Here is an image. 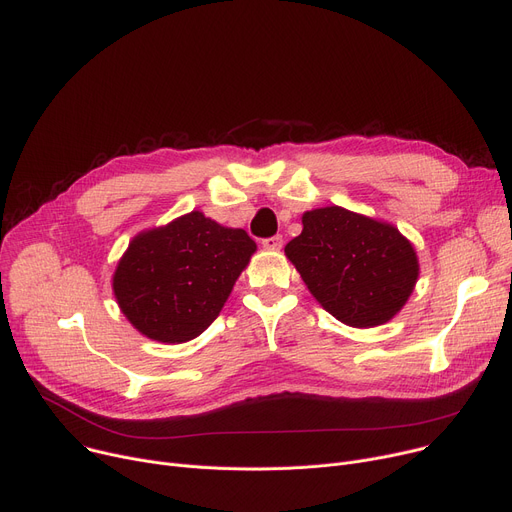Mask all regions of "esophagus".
Here are the masks:
<instances>
[{
    "mask_svg": "<svg viewBox=\"0 0 512 512\" xmlns=\"http://www.w3.org/2000/svg\"><path fill=\"white\" fill-rule=\"evenodd\" d=\"M262 246H264L266 250H281V246H283V237H281V235L266 237V239H262Z\"/></svg>",
    "mask_w": 512,
    "mask_h": 512,
    "instance_id": "obj_1",
    "label": "esophagus"
}]
</instances>
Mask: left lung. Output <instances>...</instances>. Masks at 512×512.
Wrapping results in <instances>:
<instances>
[{
	"mask_svg": "<svg viewBox=\"0 0 512 512\" xmlns=\"http://www.w3.org/2000/svg\"><path fill=\"white\" fill-rule=\"evenodd\" d=\"M302 223L285 254L328 314L355 328H372L401 312L419 264L397 227L341 206L308 210Z\"/></svg>",
	"mask_w": 512,
	"mask_h": 512,
	"instance_id": "left-lung-1",
	"label": "left lung"
}]
</instances>
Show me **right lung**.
<instances>
[{"instance_id":"1","label":"right lung","mask_w":512,"mask_h":512,"mask_svg":"<svg viewBox=\"0 0 512 512\" xmlns=\"http://www.w3.org/2000/svg\"><path fill=\"white\" fill-rule=\"evenodd\" d=\"M256 252L244 229L200 210L138 233L113 275L124 316L148 339L186 343L213 324Z\"/></svg>"}]
</instances>
